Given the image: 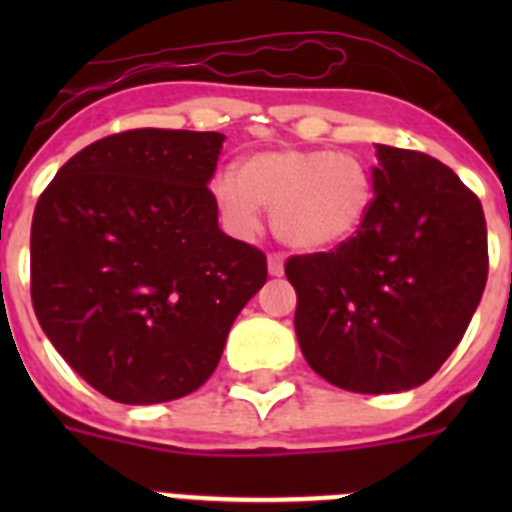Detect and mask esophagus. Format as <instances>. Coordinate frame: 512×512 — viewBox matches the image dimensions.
Segmentation results:
<instances>
[{
  "instance_id": "esophagus-1",
  "label": "esophagus",
  "mask_w": 512,
  "mask_h": 512,
  "mask_svg": "<svg viewBox=\"0 0 512 512\" xmlns=\"http://www.w3.org/2000/svg\"><path fill=\"white\" fill-rule=\"evenodd\" d=\"M269 274L282 277L284 274V253H269Z\"/></svg>"
}]
</instances>
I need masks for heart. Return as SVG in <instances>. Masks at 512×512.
<instances>
[{
	"label": "heart",
	"mask_w": 512,
	"mask_h": 512,
	"mask_svg": "<svg viewBox=\"0 0 512 512\" xmlns=\"http://www.w3.org/2000/svg\"><path fill=\"white\" fill-rule=\"evenodd\" d=\"M212 194L235 235L256 233L261 207H269L279 241L297 251H328L364 228L377 184L372 166L356 153L274 148L248 156L238 174H217Z\"/></svg>",
	"instance_id": "1"
}]
</instances>
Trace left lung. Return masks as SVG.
I'll return each instance as SVG.
<instances>
[{
  "mask_svg": "<svg viewBox=\"0 0 512 512\" xmlns=\"http://www.w3.org/2000/svg\"><path fill=\"white\" fill-rule=\"evenodd\" d=\"M377 158L364 228L284 264L302 356L361 395L428 382L459 346L490 266L485 212L449 166L392 146H377Z\"/></svg>",
  "mask_w": 512,
  "mask_h": 512,
  "instance_id": "1",
  "label": "left lung"
}]
</instances>
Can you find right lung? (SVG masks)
I'll list each match as a JSON object with an SVG mask.
<instances>
[{
  "label": "right lung",
  "instance_id": "1",
  "mask_svg": "<svg viewBox=\"0 0 512 512\" xmlns=\"http://www.w3.org/2000/svg\"><path fill=\"white\" fill-rule=\"evenodd\" d=\"M225 135L138 128L94 140L40 194L30 295L40 328L125 405L189 395L266 282V256L217 225Z\"/></svg>",
  "mask_w": 512,
  "mask_h": 512
}]
</instances>
